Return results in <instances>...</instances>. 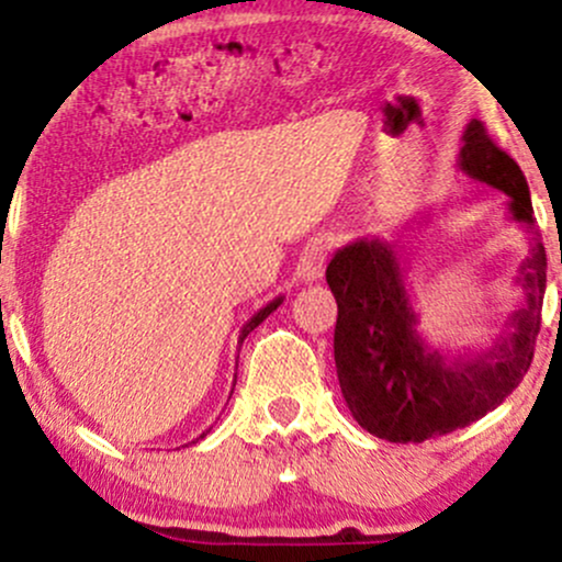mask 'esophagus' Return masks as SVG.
Here are the masks:
<instances>
[{
  "label": "esophagus",
  "instance_id": "34e87169",
  "mask_svg": "<svg viewBox=\"0 0 562 562\" xmlns=\"http://www.w3.org/2000/svg\"><path fill=\"white\" fill-rule=\"evenodd\" d=\"M327 250H330V240H327V237H312V240L303 245L299 259V274L303 280L314 282L325 274Z\"/></svg>",
  "mask_w": 562,
  "mask_h": 562
}]
</instances>
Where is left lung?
<instances>
[{
  "label": "left lung",
  "instance_id": "1",
  "mask_svg": "<svg viewBox=\"0 0 562 562\" xmlns=\"http://www.w3.org/2000/svg\"><path fill=\"white\" fill-rule=\"evenodd\" d=\"M457 166L507 195V218L533 227L520 166L488 139L481 121L462 134ZM515 285L524 301L479 351L443 353L420 333L406 272L389 240H353L335 250L327 285L338 301L335 367L344 398L367 434L393 443L451 434L475 423L518 389L531 367L547 288L544 245L531 237Z\"/></svg>",
  "mask_w": 562,
  "mask_h": 562
}]
</instances>
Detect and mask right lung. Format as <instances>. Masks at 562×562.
<instances>
[{"mask_svg":"<svg viewBox=\"0 0 562 562\" xmlns=\"http://www.w3.org/2000/svg\"><path fill=\"white\" fill-rule=\"evenodd\" d=\"M280 303H282V295H277V299H274V301H269V303H267V306H263V308H259V312H256V314H254V317H250L248 322H245V325H243V330H240V338H237V346H243V340H245V338H248V335H250V333H254V330H256V327H259V325H261V322H263V319H267V317H269V314H272L277 306H280ZM235 378H237V375H235ZM205 434H209V430H205ZM205 434H200L198 438H203ZM198 438H195V441H198ZM195 441H192V443H195Z\"/></svg>","mask_w":562,"mask_h":562,"instance_id":"1","label":"right lung"}]
</instances>
